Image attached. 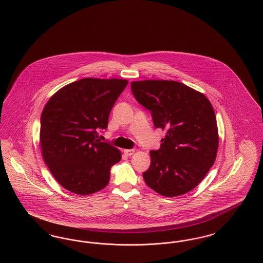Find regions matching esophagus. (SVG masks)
I'll use <instances>...</instances> for the list:
<instances>
[{"mask_svg": "<svg viewBox=\"0 0 263 263\" xmlns=\"http://www.w3.org/2000/svg\"><path fill=\"white\" fill-rule=\"evenodd\" d=\"M134 152H135L134 149H126V150H124V153H125V155H127V156L133 155Z\"/></svg>", "mask_w": 263, "mask_h": 263, "instance_id": "esophagus-1", "label": "esophagus"}]
</instances>
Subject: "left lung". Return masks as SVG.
<instances>
[{
    "label": "left lung",
    "mask_w": 263,
    "mask_h": 263,
    "mask_svg": "<svg viewBox=\"0 0 263 263\" xmlns=\"http://www.w3.org/2000/svg\"><path fill=\"white\" fill-rule=\"evenodd\" d=\"M135 99L151 111L156 128L166 130L151 164L146 184L162 196H180L194 189L214 164L218 129L213 107L205 95L179 82L131 83Z\"/></svg>",
    "instance_id": "obj_1"
}]
</instances>
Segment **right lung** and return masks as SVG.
I'll use <instances>...</instances> for the list:
<instances>
[{"label":"right lung","instance_id":"add662e5","mask_svg":"<svg viewBox=\"0 0 263 263\" xmlns=\"http://www.w3.org/2000/svg\"><path fill=\"white\" fill-rule=\"evenodd\" d=\"M128 84L124 79L85 78L57 91L41 116L42 156L65 189L89 195L105 188L121 152L98 139L109 114Z\"/></svg>","mask_w":263,"mask_h":263}]
</instances>
